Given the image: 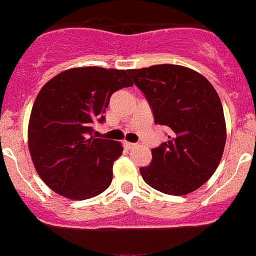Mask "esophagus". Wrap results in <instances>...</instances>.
Returning a JSON list of instances; mask_svg holds the SVG:
<instances>
[{
    "label": "esophagus",
    "mask_w": 256,
    "mask_h": 256,
    "mask_svg": "<svg viewBox=\"0 0 256 256\" xmlns=\"http://www.w3.org/2000/svg\"><path fill=\"white\" fill-rule=\"evenodd\" d=\"M124 146H126V148H136V146H137V144H130V142H124Z\"/></svg>",
    "instance_id": "esophagus-1"
}]
</instances>
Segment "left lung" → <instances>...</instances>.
I'll return each mask as SVG.
<instances>
[{
    "instance_id": "left-lung-1",
    "label": "left lung",
    "mask_w": 256,
    "mask_h": 256,
    "mask_svg": "<svg viewBox=\"0 0 256 256\" xmlns=\"http://www.w3.org/2000/svg\"><path fill=\"white\" fill-rule=\"evenodd\" d=\"M148 101L155 124L168 130V141L152 148L144 180L162 194L195 191L218 168L226 144V120L218 94L206 78L180 65L128 70Z\"/></svg>"
}]
</instances>
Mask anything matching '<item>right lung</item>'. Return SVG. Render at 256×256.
<instances>
[{
	"label": "right lung",
	"mask_w": 256,
	"mask_h": 256,
	"mask_svg": "<svg viewBox=\"0 0 256 256\" xmlns=\"http://www.w3.org/2000/svg\"><path fill=\"white\" fill-rule=\"evenodd\" d=\"M133 86L126 70L74 68L48 80L32 108L28 146L36 170L51 190L70 200L100 195L112 180L123 148L94 138V124L105 122L110 97Z\"/></svg>",
	"instance_id": "1"
}]
</instances>
